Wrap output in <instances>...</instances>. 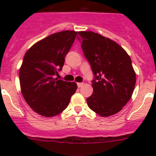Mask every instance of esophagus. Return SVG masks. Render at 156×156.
Masks as SVG:
<instances>
[{
    "label": "esophagus",
    "instance_id": "1",
    "mask_svg": "<svg viewBox=\"0 0 156 156\" xmlns=\"http://www.w3.org/2000/svg\"><path fill=\"white\" fill-rule=\"evenodd\" d=\"M84 85V83H77V86L78 87H82Z\"/></svg>",
    "mask_w": 156,
    "mask_h": 156
}]
</instances>
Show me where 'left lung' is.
Here are the masks:
<instances>
[{
	"label": "left lung",
	"instance_id": "left-lung-1",
	"mask_svg": "<svg viewBox=\"0 0 156 156\" xmlns=\"http://www.w3.org/2000/svg\"><path fill=\"white\" fill-rule=\"evenodd\" d=\"M78 39L94 74L89 108L103 117L115 115L131 98L136 73L126 51L112 40L91 31H80Z\"/></svg>",
	"mask_w": 156,
	"mask_h": 156
}]
</instances>
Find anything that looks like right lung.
Instances as JSON below:
<instances>
[{"mask_svg": "<svg viewBox=\"0 0 156 156\" xmlns=\"http://www.w3.org/2000/svg\"><path fill=\"white\" fill-rule=\"evenodd\" d=\"M77 32L64 30L45 37L27 51L19 69L21 92L30 108L39 115L52 117L64 111L77 85L55 78Z\"/></svg>", "mask_w": 156, "mask_h": 156, "instance_id": "1", "label": "right lung"}]
</instances>
